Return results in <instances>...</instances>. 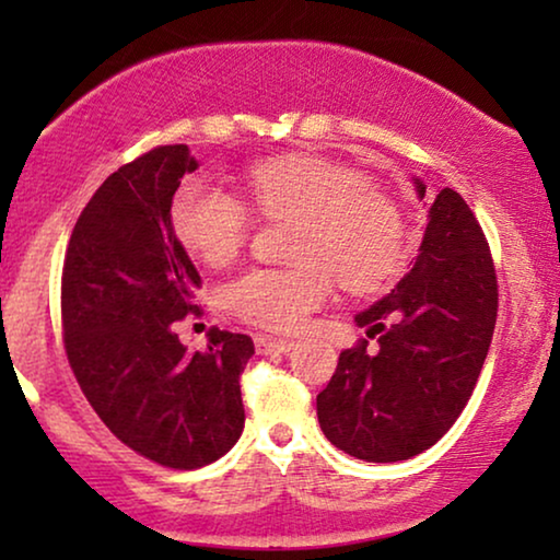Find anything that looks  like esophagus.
<instances>
[{
	"instance_id": "esophagus-1",
	"label": "esophagus",
	"mask_w": 560,
	"mask_h": 560,
	"mask_svg": "<svg viewBox=\"0 0 560 560\" xmlns=\"http://www.w3.org/2000/svg\"><path fill=\"white\" fill-rule=\"evenodd\" d=\"M255 347H257V354H285L295 347L293 341H285V339H275V336H265L259 334L255 339Z\"/></svg>"
}]
</instances>
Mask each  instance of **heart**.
Returning <instances> with one entry per match:
<instances>
[{"instance_id": "1", "label": "heart", "mask_w": 560, "mask_h": 560, "mask_svg": "<svg viewBox=\"0 0 560 560\" xmlns=\"http://www.w3.org/2000/svg\"><path fill=\"white\" fill-rule=\"evenodd\" d=\"M247 188L265 219L298 221L293 267H255L224 288L236 318L267 331H298L331 295L334 280L349 293H380L410 259L405 213L366 175L324 158L267 160L249 171ZM173 224L190 255L211 267L240 257L252 217L224 188L194 180L173 206Z\"/></svg>"}]
</instances>
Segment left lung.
Returning a JSON list of instances; mask_svg holds the SVG:
<instances>
[{"mask_svg": "<svg viewBox=\"0 0 560 560\" xmlns=\"http://www.w3.org/2000/svg\"><path fill=\"white\" fill-rule=\"evenodd\" d=\"M412 186L423 201V178ZM354 320L377 349L362 339L341 351L316 397L320 431L362 462L423 454L469 402L497 320L492 255L456 190L433 198L412 270Z\"/></svg>", "mask_w": 560, "mask_h": 560, "instance_id": "left-lung-1", "label": "left lung"}]
</instances>
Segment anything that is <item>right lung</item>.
<instances>
[{
    "label": "right lung",
    "instance_id": "1",
    "mask_svg": "<svg viewBox=\"0 0 560 560\" xmlns=\"http://www.w3.org/2000/svg\"><path fill=\"white\" fill-rule=\"evenodd\" d=\"M198 160L165 144L119 167L75 221L60 313L79 385L121 443L171 469H201L240 441L244 334L213 328L203 351L175 324L194 313L201 275L173 229V196Z\"/></svg>",
    "mask_w": 560,
    "mask_h": 560
}]
</instances>
